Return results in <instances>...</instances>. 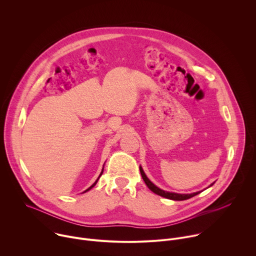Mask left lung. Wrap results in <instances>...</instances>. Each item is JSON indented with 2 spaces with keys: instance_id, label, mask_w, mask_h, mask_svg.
<instances>
[{
  "instance_id": "1",
  "label": "left lung",
  "mask_w": 256,
  "mask_h": 256,
  "mask_svg": "<svg viewBox=\"0 0 256 256\" xmlns=\"http://www.w3.org/2000/svg\"><path fill=\"white\" fill-rule=\"evenodd\" d=\"M140 175L144 181V184H147V186L150 188V190H152L154 194L160 196H163V198H169V200H188L196 194H198L200 192H194V194H175V192H164L162 190H160L159 188H157L155 184H153L152 182L149 180V178L146 176L144 172L142 171V167H140ZM214 184H210V186H212Z\"/></svg>"
}]
</instances>
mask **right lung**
Here are the masks:
<instances>
[{
  "mask_svg": "<svg viewBox=\"0 0 256 256\" xmlns=\"http://www.w3.org/2000/svg\"><path fill=\"white\" fill-rule=\"evenodd\" d=\"M102 172H103V170H102ZM102 172H101V174H102ZM101 174H100V175H99V177H100V176H101ZM99 177H98V178H97V180H96V181H95V182H94V184H92V186H90V188H88V190H85V192H88V190H91V188H93V186H95V184H97V181H98V179H99Z\"/></svg>",
  "mask_w": 256,
  "mask_h": 256,
  "instance_id": "add662e5",
  "label": "right lung"
}]
</instances>
